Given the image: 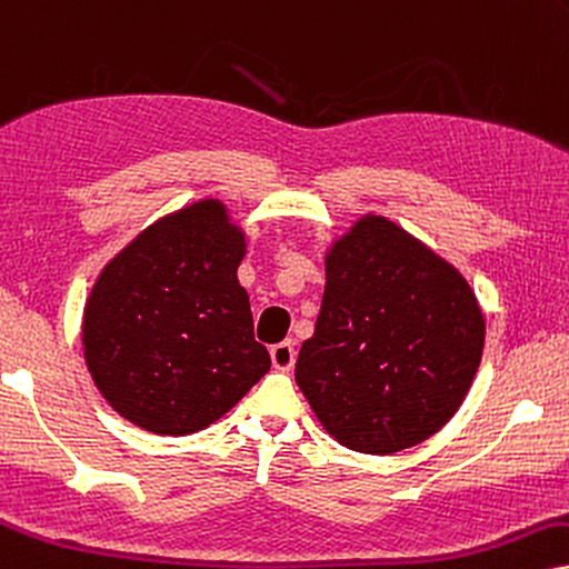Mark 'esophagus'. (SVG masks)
I'll use <instances>...</instances> for the list:
<instances>
[{
  "label": "esophagus",
  "mask_w": 569,
  "mask_h": 569,
  "mask_svg": "<svg viewBox=\"0 0 569 569\" xmlns=\"http://www.w3.org/2000/svg\"><path fill=\"white\" fill-rule=\"evenodd\" d=\"M296 356H298L296 342H292V340L277 342V346L271 348V363H273V369L290 371L292 367H296Z\"/></svg>",
  "instance_id": "34e87169"
}]
</instances>
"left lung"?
<instances>
[{
  "label": "left lung",
  "mask_w": 569,
  "mask_h": 569,
  "mask_svg": "<svg viewBox=\"0 0 569 569\" xmlns=\"http://www.w3.org/2000/svg\"><path fill=\"white\" fill-rule=\"evenodd\" d=\"M325 271L298 388L350 451L419 446L459 411L478 375L486 317L475 290L453 263L377 213L329 242Z\"/></svg>",
  "instance_id": "8db88e82"
}]
</instances>
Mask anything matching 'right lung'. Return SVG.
Listing matches in <instances>:
<instances>
[{
    "label": "right lung",
    "instance_id": "add662e5",
    "mask_svg": "<svg viewBox=\"0 0 569 569\" xmlns=\"http://www.w3.org/2000/svg\"><path fill=\"white\" fill-rule=\"evenodd\" d=\"M244 252L227 206L202 198L104 263L83 306V359L131 425L173 438L206 430L271 369L237 279Z\"/></svg>",
    "mask_w": 569,
    "mask_h": 569
}]
</instances>
